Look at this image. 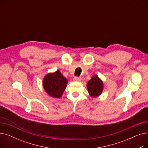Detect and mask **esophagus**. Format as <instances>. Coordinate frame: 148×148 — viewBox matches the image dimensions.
<instances>
[{
	"label": "esophagus",
	"mask_w": 148,
	"mask_h": 148,
	"mask_svg": "<svg viewBox=\"0 0 148 148\" xmlns=\"http://www.w3.org/2000/svg\"><path fill=\"white\" fill-rule=\"evenodd\" d=\"M73 80L75 82H80L82 80V78L81 77H74Z\"/></svg>",
	"instance_id": "1"
}]
</instances>
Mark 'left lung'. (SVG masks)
<instances>
[{"label": "left lung", "instance_id": "8db88e82", "mask_svg": "<svg viewBox=\"0 0 148 148\" xmlns=\"http://www.w3.org/2000/svg\"><path fill=\"white\" fill-rule=\"evenodd\" d=\"M87 88L90 97H97L102 93L103 83L98 75H94L87 83Z\"/></svg>", "mask_w": 148, "mask_h": 148}]
</instances>
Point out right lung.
Wrapping results in <instances>:
<instances>
[{
    "label": "right lung",
    "instance_id": "right-lung-1",
    "mask_svg": "<svg viewBox=\"0 0 148 148\" xmlns=\"http://www.w3.org/2000/svg\"><path fill=\"white\" fill-rule=\"evenodd\" d=\"M68 80L59 70L47 74L43 79L45 91L51 97L60 98L66 88Z\"/></svg>",
    "mask_w": 148,
    "mask_h": 148
}]
</instances>
